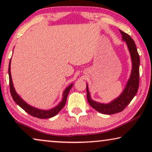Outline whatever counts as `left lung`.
Wrapping results in <instances>:
<instances>
[{"instance_id": "left-lung-1", "label": "left lung", "mask_w": 152, "mask_h": 152, "mask_svg": "<svg viewBox=\"0 0 152 152\" xmlns=\"http://www.w3.org/2000/svg\"><path fill=\"white\" fill-rule=\"evenodd\" d=\"M122 36V39L125 41L129 50L132 61V70L129 79L123 92L118 98H116L109 104L97 102L91 99L89 94L88 85L86 84L87 99L88 104L93 109L103 114L117 113L121 112L131 102L132 99L136 95L139 86V66H140V57L137 50L136 44L132 37L126 33L120 30Z\"/></svg>"}]
</instances>
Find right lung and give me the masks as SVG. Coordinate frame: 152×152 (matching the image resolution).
Listing matches in <instances>:
<instances>
[{
	"mask_svg": "<svg viewBox=\"0 0 152 152\" xmlns=\"http://www.w3.org/2000/svg\"><path fill=\"white\" fill-rule=\"evenodd\" d=\"M10 64H11V59H10V61L9 68H8L10 93H11L12 97V98H13L14 101L20 107H21L25 111L30 114V115L34 116V117L41 118V119H45V118H50L54 117V116L57 115V114L59 113L62 109H63V107L66 104L68 93H69L70 89L72 88L73 84H70V86H68L67 88L65 89V91H64L63 93V98H62V100L61 102L57 106V107H55V108H53V109H52L50 110H41V109H37V108L32 107L29 104H27L25 101L23 100V99L20 97L19 95L16 93L15 89L14 88L13 82H12V80L11 72H10Z\"/></svg>",
	"mask_w": 152,
	"mask_h": 152,
	"instance_id": "1",
	"label": "right lung"
}]
</instances>
